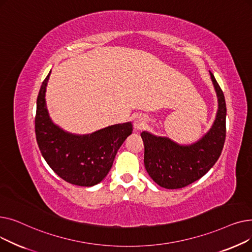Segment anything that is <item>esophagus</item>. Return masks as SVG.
Segmentation results:
<instances>
[{"label":"esophagus","mask_w":252,"mask_h":252,"mask_svg":"<svg viewBox=\"0 0 252 252\" xmlns=\"http://www.w3.org/2000/svg\"><path fill=\"white\" fill-rule=\"evenodd\" d=\"M143 121H142V118H140V117H138V118H136L135 119V123H134V126H135V127L136 128H141L142 126H143Z\"/></svg>","instance_id":"1"}]
</instances>
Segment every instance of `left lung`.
Masks as SVG:
<instances>
[{"instance_id": "1", "label": "left lung", "mask_w": 252, "mask_h": 252, "mask_svg": "<svg viewBox=\"0 0 252 252\" xmlns=\"http://www.w3.org/2000/svg\"><path fill=\"white\" fill-rule=\"evenodd\" d=\"M210 73L218 100L216 122L208 133L190 146H181L168 138L143 131L144 164L151 179L160 187L180 189L202 178L220 156L226 139L227 107L223 93Z\"/></svg>"}]
</instances>
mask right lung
<instances>
[{
    "mask_svg": "<svg viewBox=\"0 0 252 252\" xmlns=\"http://www.w3.org/2000/svg\"><path fill=\"white\" fill-rule=\"evenodd\" d=\"M50 73L38 92L35 113V137L49 166L64 181L91 187L100 183L113 164L115 155L131 134L130 123L115 125L87 136L66 133L51 122L45 93Z\"/></svg>",
    "mask_w": 252,
    "mask_h": 252,
    "instance_id": "obj_1",
    "label": "right lung"
}]
</instances>
